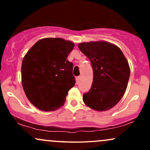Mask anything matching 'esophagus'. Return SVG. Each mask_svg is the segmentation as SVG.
<instances>
[{"mask_svg":"<svg viewBox=\"0 0 150 150\" xmlns=\"http://www.w3.org/2000/svg\"><path fill=\"white\" fill-rule=\"evenodd\" d=\"M80 80H81V76H78L76 77V82H77V83H79V82H80Z\"/></svg>","mask_w":150,"mask_h":150,"instance_id":"1","label":"esophagus"}]
</instances>
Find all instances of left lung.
I'll list each match as a JSON object with an SVG mask.
<instances>
[{"mask_svg":"<svg viewBox=\"0 0 150 150\" xmlns=\"http://www.w3.org/2000/svg\"><path fill=\"white\" fill-rule=\"evenodd\" d=\"M78 48L90 60L94 75L84 103L95 111H107L124 95L130 73L128 62L118 46L105 41L82 42Z\"/></svg>","mask_w":150,"mask_h":150,"instance_id":"1","label":"left lung"}]
</instances>
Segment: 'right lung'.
<instances>
[{
  "label": "right lung",
  "mask_w": 150,
  "mask_h": 150,
  "mask_svg": "<svg viewBox=\"0 0 150 150\" xmlns=\"http://www.w3.org/2000/svg\"><path fill=\"white\" fill-rule=\"evenodd\" d=\"M75 44L61 38H44L22 60V85L29 101L39 110L56 111L75 86L73 65L67 60Z\"/></svg>",
  "instance_id": "1"
}]
</instances>
